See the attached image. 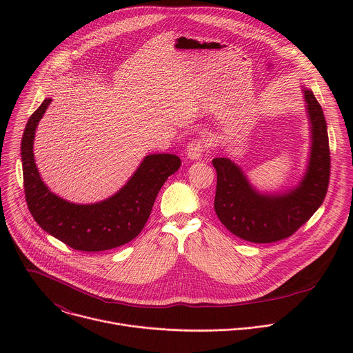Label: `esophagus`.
Returning a JSON list of instances; mask_svg holds the SVG:
<instances>
[{"label": "esophagus", "mask_w": 353, "mask_h": 353, "mask_svg": "<svg viewBox=\"0 0 353 353\" xmlns=\"http://www.w3.org/2000/svg\"><path fill=\"white\" fill-rule=\"evenodd\" d=\"M204 150H205L204 142L201 141V139H194V141H191V142L188 143L187 152H185V154H187V158H188L190 161H196V159H199L201 157H203Z\"/></svg>", "instance_id": "obj_1"}]
</instances>
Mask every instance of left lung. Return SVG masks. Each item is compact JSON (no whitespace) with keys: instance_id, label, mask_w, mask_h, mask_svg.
Returning a JSON list of instances; mask_svg holds the SVG:
<instances>
[{"instance_id":"8db88e82","label":"left lung","mask_w":353,"mask_h":353,"mask_svg":"<svg viewBox=\"0 0 353 353\" xmlns=\"http://www.w3.org/2000/svg\"><path fill=\"white\" fill-rule=\"evenodd\" d=\"M309 120L310 149L306 169L296 185L260 191L243 169L229 158L212 161L216 169L215 212L237 237L272 243L293 234L321 207L330 181L327 121L312 89L301 85Z\"/></svg>"}]
</instances>
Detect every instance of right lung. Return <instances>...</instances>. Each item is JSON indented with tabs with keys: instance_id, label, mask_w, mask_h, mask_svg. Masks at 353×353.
I'll return each instance as SVG.
<instances>
[{
	"instance_id": "add662e5",
	"label": "right lung",
	"mask_w": 353,
	"mask_h": 353,
	"mask_svg": "<svg viewBox=\"0 0 353 353\" xmlns=\"http://www.w3.org/2000/svg\"><path fill=\"white\" fill-rule=\"evenodd\" d=\"M52 97H46L30 116L21 142L28 208L37 225L81 251H103L131 241L143 229L157 195L181 165L173 154L146 155L128 181L113 195L93 204H77L50 190L40 177L33 154L39 121Z\"/></svg>"
}]
</instances>
